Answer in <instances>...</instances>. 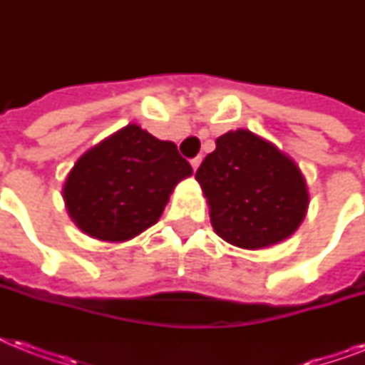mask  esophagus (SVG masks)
Listing matches in <instances>:
<instances>
[{"instance_id": "1", "label": "esophagus", "mask_w": 365, "mask_h": 365, "mask_svg": "<svg viewBox=\"0 0 365 365\" xmlns=\"http://www.w3.org/2000/svg\"><path fill=\"white\" fill-rule=\"evenodd\" d=\"M200 157H195V159H191V166H193V170H197V168H199L200 166Z\"/></svg>"}]
</instances>
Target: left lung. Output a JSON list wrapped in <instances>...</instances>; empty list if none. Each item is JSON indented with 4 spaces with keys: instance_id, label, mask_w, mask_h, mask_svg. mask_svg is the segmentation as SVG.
Wrapping results in <instances>:
<instances>
[{
    "instance_id": "8db88e82",
    "label": "left lung",
    "mask_w": 365,
    "mask_h": 365,
    "mask_svg": "<svg viewBox=\"0 0 365 365\" xmlns=\"http://www.w3.org/2000/svg\"><path fill=\"white\" fill-rule=\"evenodd\" d=\"M225 242L259 250L282 242L305 220L309 189L295 160L254 132L229 130L195 174Z\"/></svg>"
}]
</instances>
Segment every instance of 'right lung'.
<instances>
[{"label": "right lung", "instance_id": "add662e5", "mask_svg": "<svg viewBox=\"0 0 365 365\" xmlns=\"http://www.w3.org/2000/svg\"><path fill=\"white\" fill-rule=\"evenodd\" d=\"M191 174L176 143L126 125L79 157L62 197L83 233L125 242L159 222L174 187Z\"/></svg>", "mask_w": 365, "mask_h": 365}]
</instances>
